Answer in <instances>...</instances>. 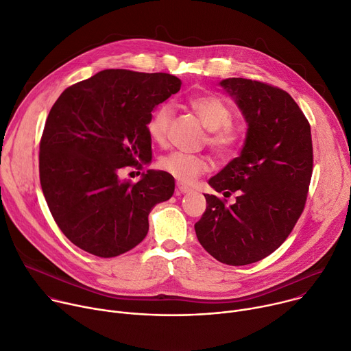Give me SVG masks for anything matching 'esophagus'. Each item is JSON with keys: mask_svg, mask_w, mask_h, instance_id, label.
<instances>
[{"mask_svg": "<svg viewBox=\"0 0 351 351\" xmlns=\"http://www.w3.org/2000/svg\"><path fill=\"white\" fill-rule=\"evenodd\" d=\"M190 187H187L186 184H183L182 182H176V193L180 195V193H189L190 192Z\"/></svg>", "mask_w": 351, "mask_h": 351, "instance_id": "34e87169", "label": "esophagus"}]
</instances>
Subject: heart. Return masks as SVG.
<instances>
[{
    "label": "heart",
    "instance_id": "b5f03b06",
    "mask_svg": "<svg viewBox=\"0 0 351 351\" xmlns=\"http://www.w3.org/2000/svg\"><path fill=\"white\" fill-rule=\"evenodd\" d=\"M187 105L208 130L207 144L221 156L230 155L241 138L239 125L231 120L230 105L215 95H193L187 99ZM172 114L169 104L161 105L154 112L147 130L155 144L164 145L167 143ZM158 167L180 182L190 183L208 171L210 162L206 156L175 151L159 159Z\"/></svg>",
    "mask_w": 351,
    "mask_h": 351
}]
</instances>
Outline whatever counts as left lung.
Here are the masks:
<instances>
[{
  "mask_svg": "<svg viewBox=\"0 0 351 351\" xmlns=\"http://www.w3.org/2000/svg\"><path fill=\"white\" fill-rule=\"evenodd\" d=\"M247 133L241 155L208 184L226 199L204 195L207 207L195 224L202 246L218 262H259L287 239L301 217L312 176L311 125L285 90L246 78L222 80Z\"/></svg>",
  "mask_w": 351,
  "mask_h": 351,
  "instance_id": "left-lung-1",
  "label": "left lung"
}]
</instances>
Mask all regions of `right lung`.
Returning a JSON list of instances; mask_svg holds the SVG:
<instances>
[{"instance_id":"add662e5","label":"right lung","mask_w":351,"mask_h":351,"mask_svg":"<svg viewBox=\"0 0 351 351\" xmlns=\"http://www.w3.org/2000/svg\"><path fill=\"white\" fill-rule=\"evenodd\" d=\"M180 84L165 73L104 70L53 105L40 138V184L75 246L99 258L129 252L145 238L152 207L172 197L175 180L164 171L149 169L136 183L119 175L151 161V112Z\"/></svg>"}]
</instances>
